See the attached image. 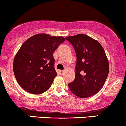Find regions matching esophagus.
Listing matches in <instances>:
<instances>
[{
    "instance_id": "1",
    "label": "esophagus",
    "mask_w": 126,
    "mask_h": 126,
    "mask_svg": "<svg viewBox=\"0 0 126 126\" xmlns=\"http://www.w3.org/2000/svg\"><path fill=\"white\" fill-rule=\"evenodd\" d=\"M63 72H64V71H63V70H60V74L61 75H63Z\"/></svg>"
}]
</instances>
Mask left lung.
Listing matches in <instances>:
<instances>
[{
    "mask_svg": "<svg viewBox=\"0 0 126 126\" xmlns=\"http://www.w3.org/2000/svg\"><path fill=\"white\" fill-rule=\"evenodd\" d=\"M77 56L75 78L68 84L72 93L79 98L97 94L104 86L109 72L105 52L98 41L85 34L66 37Z\"/></svg>",
    "mask_w": 126,
    "mask_h": 126,
    "instance_id": "1",
    "label": "left lung"
}]
</instances>
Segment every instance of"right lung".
<instances>
[{
  "label": "right lung",
  "instance_id": "right-lung-1",
  "mask_svg": "<svg viewBox=\"0 0 126 126\" xmlns=\"http://www.w3.org/2000/svg\"><path fill=\"white\" fill-rule=\"evenodd\" d=\"M65 40L61 36L39 33L22 45L15 57L13 67L17 82L22 89L34 94L49 89L57 76L53 54Z\"/></svg>",
  "mask_w": 126,
  "mask_h": 126
}]
</instances>
